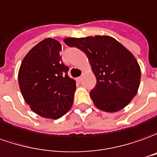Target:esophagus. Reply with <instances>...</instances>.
Here are the masks:
<instances>
[{"mask_svg":"<svg viewBox=\"0 0 157 157\" xmlns=\"http://www.w3.org/2000/svg\"><path fill=\"white\" fill-rule=\"evenodd\" d=\"M83 76H84V75L82 74V75H81L80 77H78V78H77V81H78V82H81V81H82V80L83 79Z\"/></svg>","mask_w":157,"mask_h":157,"instance_id":"obj_1","label":"esophagus"}]
</instances>
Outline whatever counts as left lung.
<instances>
[{
    "instance_id": "8db88e82",
    "label": "left lung",
    "mask_w": 157,
    "mask_h": 157,
    "mask_svg": "<svg viewBox=\"0 0 157 157\" xmlns=\"http://www.w3.org/2000/svg\"><path fill=\"white\" fill-rule=\"evenodd\" d=\"M70 47L82 51L97 80L90 96L97 108L107 113L123 109L137 94L141 70L132 52L115 38L106 35L66 38Z\"/></svg>"
}]
</instances>
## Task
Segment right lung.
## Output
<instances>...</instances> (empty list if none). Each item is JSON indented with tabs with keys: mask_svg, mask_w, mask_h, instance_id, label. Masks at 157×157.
Returning a JSON list of instances; mask_svg holds the SVG:
<instances>
[{
	"mask_svg": "<svg viewBox=\"0 0 157 157\" xmlns=\"http://www.w3.org/2000/svg\"><path fill=\"white\" fill-rule=\"evenodd\" d=\"M62 45L48 38L36 44L20 64V92L30 108L40 117L57 119L69 112L74 101L75 81L63 63Z\"/></svg>",
	"mask_w": 157,
	"mask_h": 157,
	"instance_id": "right-lung-1",
	"label": "right lung"
}]
</instances>
